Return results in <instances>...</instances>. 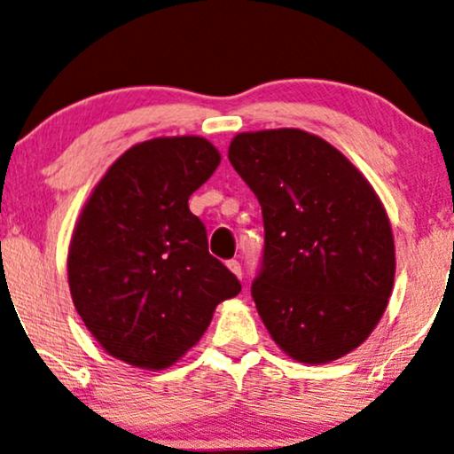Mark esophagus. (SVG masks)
I'll return each instance as SVG.
<instances>
[{
	"instance_id": "esophagus-1",
	"label": "esophagus",
	"mask_w": 454,
	"mask_h": 454,
	"mask_svg": "<svg viewBox=\"0 0 454 454\" xmlns=\"http://www.w3.org/2000/svg\"><path fill=\"white\" fill-rule=\"evenodd\" d=\"M226 266H228V270H231L232 274H237L239 278H243V268H240V263L237 260H231V262L226 263Z\"/></svg>"
}]
</instances>
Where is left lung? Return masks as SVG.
<instances>
[{"instance_id": "1", "label": "left lung", "mask_w": 454, "mask_h": 454, "mask_svg": "<svg viewBox=\"0 0 454 454\" xmlns=\"http://www.w3.org/2000/svg\"><path fill=\"white\" fill-rule=\"evenodd\" d=\"M228 159L262 205L255 308L277 346L326 364L371 335L392 295L394 234L386 207L346 154L303 129L243 131Z\"/></svg>"}]
</instances>
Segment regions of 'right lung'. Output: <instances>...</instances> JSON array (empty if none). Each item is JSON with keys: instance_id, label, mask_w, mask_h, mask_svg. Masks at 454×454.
<instances>
[{"instance_id": "1", "label": "right lung", "mask_w": 454, "mask_h": 454, "mask_svg": "<svg viewBox=\"0 0 454 454\" xmlns=\"http://www.w3.org/2000/svg\"><path fill=\"white\" fill-rule=\"evenodd\" d=\"M220 160L200 136L153 137L114 160L85 200L68 245V289L113 358L168 369L203 337L217 303L240 294L188 209Z\"/></svg>"}]
</instances>
